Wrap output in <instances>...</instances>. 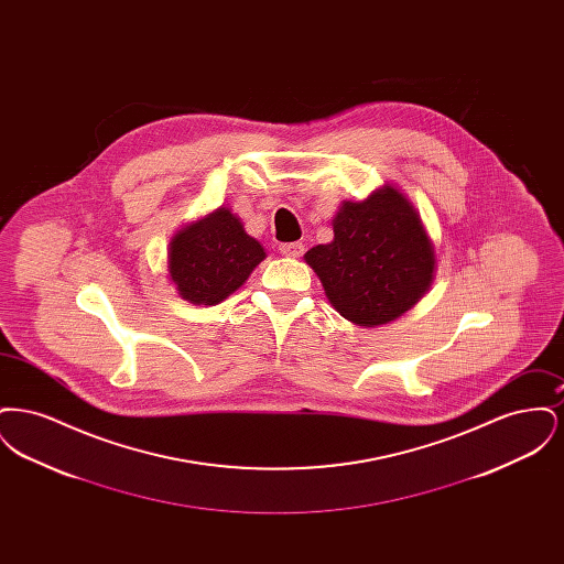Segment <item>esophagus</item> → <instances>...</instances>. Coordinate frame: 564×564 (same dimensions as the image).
I'll return each mask as SVG.
<instances>
[{
  "instance_id": "esophagus-1",
  "label": "esophagus",
  "mask_w": 564,
  "mask_h": 564,
  "mask_svg": "<svg viewBox=\"0 0 564 564\" xmlns=\"http://www.w3.org/2000/svg\"><path fill=\"white\" fill-rule=\"evenodd\" d=\"M279 251H281L283 256H288V258H300V256L304 253V245H302V242H283V245L279 247Z\"/></svg>"
}]
</instances>
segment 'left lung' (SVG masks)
Returning a JSON list of instances; mask_svg holds the SVG:
<instances>
[{
    "mask_svg": "<svg viewBox=\"0 0 564 564\" xmlns=\"http://www.w3.org/2000/svg\"><path fill=\"white\" fill-rule=\"evenodd\" d=\"M334 241L306 251L329 304L350 323L375 327L410 311L430 290L435 253L414 205L393 186L345 200Z\"/></svg>",
    "mask_w": 564,
    "mask_h": 564,
    "instance_id": "8db88e82",
    "label": "left lung"
}]
</instances>
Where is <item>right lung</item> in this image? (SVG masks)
Returning <instances> with one entry per match:
<instances>
[{"label":"right lung","mask_w":564,"mask_h":564,"mask_svg":"<svg viewBox=\"0 0 564 564\" xmlns=\"http://www.w3.org/2000/svg\"><path fill=\"white\" fill-rule=\"evenodd\" d=\"M267 251L228 207L182 228L169 242V276L192 304L214 306L237 292Z\"/></svg>","instance_id":"obj_1"}]
</instances>
